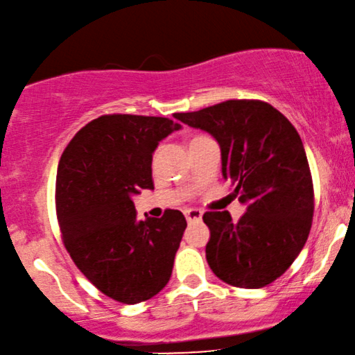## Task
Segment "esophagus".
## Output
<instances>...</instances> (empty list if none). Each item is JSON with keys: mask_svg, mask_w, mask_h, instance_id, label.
Instances as JSON below:
<instances>
[{"mask_svg": "<svg viewBox=\"0 0 355 355\" xmlns=\"http://www.w3.org/2000/svg\"><path fill=\"white\" fill-rule=\"evenodd\" d=\"M183 213H185V218H187L188 223H198L200 219L203 218V213H201L200 209H193V208H190V209L183 211Z\"/></svg>", "mask_w": 355, "mask_h": 355, "instance_id": "obj_1", "label": "esophagus"}]
</instances>
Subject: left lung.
Listing matches in <instances>:
<instances>
[{"instance_id": "left-lung-1", "label": "left lung", "mask_w": 355, "mask_h": 355, "mask_svg": "<svg viewBox=\"0 0 355 355\" xmlns=\"http://www.w3.org/2000/svg\"><path fill=\"white\" fill-rule=\"evenodd\" d=\"M175 118L216 139L224 180L248 205L237 223L227 211L203 214L211 232V270L239 288L272 284L302 252L315 211L311 172L297 129L259 100H227Z\"/></svg>"}]
</instances>
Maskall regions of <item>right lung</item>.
I'll return each mask as SVG.
<instances>
[{"instance_id": "1", "label": "right lung", "mask_w": 355, "mask_h": 355, "mask_svg": "<svg viewBox=\"0 0 355 355\" xmlns=\"http://www.w3.org/2000/svg\"><path fill=\"white\" fill-rule=\"evenodd\" d=\"M182 125L105 114L75 134L57 168L55 208L67 252L106 297L146 302L168 284L187 219L178 209L139 221L131 200L154 188L152 154Z\"/></svg>"}]
</instances>
